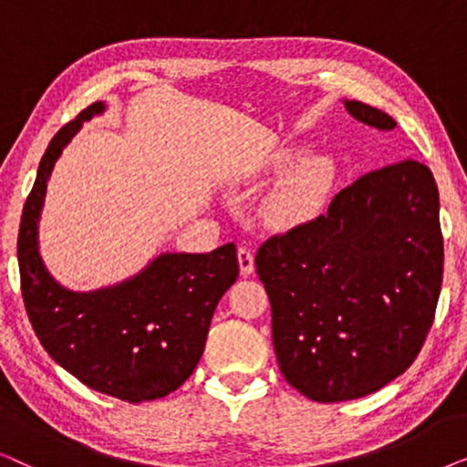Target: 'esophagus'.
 <instances>
[{
  "label": "esophagus",
  "instance_id": "obj_1",
  "mask_svg": "<svg viewBox=\"0 0 467 467\" xmlns=\"http://www.w3.org/2000/svg\"><path fill=\"white\" fill-rule=\"evenodd\" d=\"M238 264H240L242 276H248V274H253V270H254V254H253L251 248H246V246H240L238 248Z\"/></svg>",
  "mask_w": 467,
  "mask_h": 467
}]
</instances>
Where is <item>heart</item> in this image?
Instances as JSON below:
<instances>
[{"label":"heart","mask_w":467,"mask_h":467,"mask_svg":"<svg viewBox=\"0 0 467 467\" xmlns=\"http://www.w3.org/2000/svg\"><path fill=\"white\" fill-rule=\"evenodd\" d=\"M291 150H278L267 159L265 170L291 163ZM334 182V165L323 155H308L280 178L264 202V216L276 227H293L310 221L321 210Z\"/></svg>","instance_id":"b5f03b06"}]
</instances>
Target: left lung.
I'll list each match as a JSON object with an SVG mask.
<instances>
[{
	"mask_svg": "<svg viewBox=\"0 0 467 467\" xmlns=\"http://www.w3.org/2000/svg\"><path fill=\"white\" fill-rule=\"evenodd\" d=\"M344 108L380 131L398 125L363 101ZM254 265L285 380L321 404L379 391L417 359L440 297L444 244L430 168L406 159L361 176L327 213L265 240Z\"/></svg>",
	"mask_w": 467,
	"mask_h": 467,
	"instance_id": "1",
	"label": "left lung"
}]
</instances>
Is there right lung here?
I'll use <instances>...</instances> for the list:
<instances>
[{"label": "right lung", "instance_id": "right-lung-1", "mask_svg": "<svg viewBox=\"0 0 467 467\" xmlns=\"http://www.w3.org/2000/svg\"><path fill=\"white\" fill-rule=\"evenodd\" d=\"M104 110L95 101L50 140L23 208L18 270L25 310L47 353L95 391L140 404L165 398L193 374L216 304L240 267L229 242L213 253H163L133 278L98 291H69L50 276L37 248L47 182L82 123Z\"/></svg>", "mask_w": 467, "mask_h": 467}]
</instances>
